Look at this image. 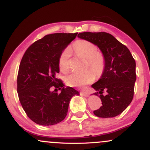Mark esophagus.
<instances>
[{
    "mask_svg": "<svg viewBox=\"0 0 150 150\" xmlns=\"http://www.w3.org/2000/svg\"><path fill=\"white\" fill-rule=\"evenodd\" d=\"M80 94L82 96H84V97H89V94L87 92H81Z\"/></svg>",
    "mask_w": 150,
    "mask_h": 150,
    "instance_id": "obj_1",
    "label": "esophagus"
}]
</instances>
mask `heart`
Segmentation results:
<instances>
[{"instance_id": "obj_1", "label": "heart", "mask_w": 150, "mask_h": 150, "mask_svg": "<svg viewBox=\"0 0 150 150\" xmlns=\"http://www.w3.org/2000/svg\"><path fill=\"white\" fill-rule=\"evenodd\" d=\"M73 50L77 56L87 61V68H90L97 75H100L105 68L104 56L98 52L97 46L86 40H77L73 44ZM70 50L65 49L58 59V65L62 72H66L69 68ZM95 75L92 70L83 73H73L65 77V82L71 87H83L94 80Z\"/></svg>"}]
</instances>
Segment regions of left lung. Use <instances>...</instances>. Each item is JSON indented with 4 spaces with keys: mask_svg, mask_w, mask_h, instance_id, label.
<instances>
[{
    "mask_svg": "<svg viewBox=\"0 0 150 150\" xmlns=\"http://www.w3.org/2000/svg\"><path fill=\"white\" fill-rule=\"evenodd\" d=\"M77 37L99 47L105 59V68L99 80L92 87L97 91L102 106L94 111L100 118L119 115L131 103L136 80L135 61L131 53L111 34L106 32H82ZM107 92L103 94V91Z\"/></svg>",
    "mask_w": 150,
    "mask_h": 150,
    "instance_id": "left-lung-1",
    "label": "left lung"
}]
</instances>
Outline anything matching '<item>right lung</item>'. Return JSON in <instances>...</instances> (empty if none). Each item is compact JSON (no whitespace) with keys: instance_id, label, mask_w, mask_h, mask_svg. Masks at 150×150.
Instances as JSON below:
<instances>
[{"instance_id":"add662e5","label":"right lung","mask_w":150,"mask_h":150,"mask_svg":"<svg viewBox=\"0 0 150 150\" xmlns=\"http://www.w3.org/2000/svg\"><path fill=\"white\" fill-rule=\"evenodd\" d=\"M77 33L48 34L32 44L20 62L18 75V94L26 114L41 125H52L68 113L71 98L79 95L73 87H64L60 79L58 59ZM52 87L55 90L51 91ZM58 89L62 92L58 94Z\"/></svg>"}]
</instances>
